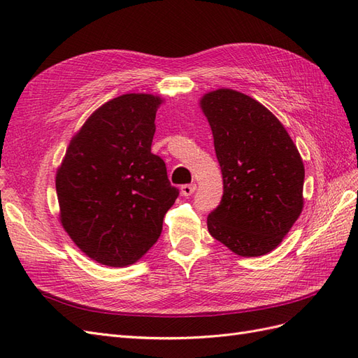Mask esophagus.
<instances>
[{"mask_svg":"<svg viewBox=\"0 0 358 358\" xmlns=\"http://www.w3.org/2000/svg\"><path fill=\"white\" fill-rule=\"evenodd\" d=\"M195 189H196V185H194V182H190V185H182L181 186V195L182 196H190L195 192Z\"/></svg>","mask_w":358,"mask_h":358,"instance_id":"obj_1","label":"esophagus"}]
</instances>
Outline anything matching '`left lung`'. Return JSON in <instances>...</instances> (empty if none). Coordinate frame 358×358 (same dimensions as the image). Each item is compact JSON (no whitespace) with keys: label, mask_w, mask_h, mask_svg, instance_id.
<instances>
[{"label":"left lung","mask_w":358,"mask_h":358,"mask_svg":"<svg viewBox=\"0 0 358 358\" xmlns=\"http://www.w3.org/2000/svg\"><path fill=\"white\" fill-rule=\"evenodd\" d=\"M212 127L224 195L208 233L242 257L281 243L302 212L304 163L282 124L254 98L217 89L201 99Z\"/></svg>","instance_id":"left-lung-1"}]
</instances>
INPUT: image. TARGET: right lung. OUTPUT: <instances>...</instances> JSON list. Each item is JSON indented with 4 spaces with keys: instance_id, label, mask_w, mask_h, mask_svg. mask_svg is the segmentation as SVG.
Listing matches in <instances>:
<instances>
[{
    "instance_id": "right-lung-1",
    "label": "right lung",
    "mask_w": 358,
    "mask_h": 358,
    "mask_svg": "<svg viewBox=\"0 0 358 358\" xmlns=\"http://www.w3.org/2000/svg\"><path fill=\"white\" fill-rule=\"evenodd\" d=\"M159 96L121 95L72 137L56 176L60 221L87 257L133 264L157 242L176 203L166 164L151 152Z\"/></svg>"
}]
</instances>
